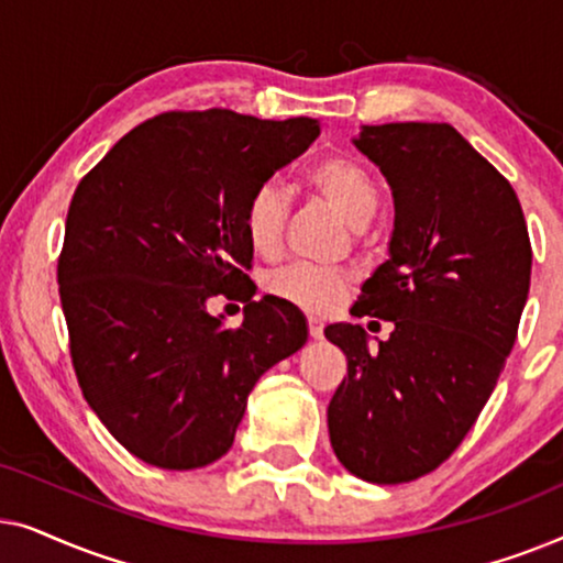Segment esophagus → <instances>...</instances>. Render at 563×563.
I'll use <instances>...</instances> for the list:
<instances>
[{
	"mask_svg": "<svg viewBox=\"0 0 563 563\" xmlns=\"http://www.w3.org/2000/svg\"><path fill=\"white\" fill-rule=\"evenodd\" d=\"M307 328H310V338L320 341V338H322V320L310 318V320H307Z\"/></svg>",
	"mask_w": 563,
	"mask_h": 563,
	"instance_id": "34e87169",
	"label": "esophagus"
}]
</instances>
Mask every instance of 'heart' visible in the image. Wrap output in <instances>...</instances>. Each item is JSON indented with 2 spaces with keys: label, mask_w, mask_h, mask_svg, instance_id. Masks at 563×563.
<instances>
[{
  "label": "heart",
  "mask_w": 563,
  "mask_h": 563,
  "mask_svg": "<svg viewBox=\"0 0 563 563\" xmlns=\"http://www.w3.org/2000/svg\"><path fill=\"white\" fill-rule=\"evenodd\" d=\"M307 184L343 214L353 228H366L379 210V187L358 161L330 156L307 172ZM287 197L276 184L266 181L253 191L243 212V230L251 249L261 256H274L284 238ZM268 295L307 312H328L349 289V276L318 266H287L266 276Z\"/></svg>",
  "instance_id": "obj_1"
}]
</instances>
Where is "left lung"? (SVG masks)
<instances>
[{
	"instance_id": "1",
	"label": "left lung",
	"mask_w": 563,
	"mask_h": 563,
	"mask_svg": "<svg viewBox=\"0 0 563 563\" xmlns=\"http://www.w3.org/2000/svg\"><path fill=\"white\" fill-rule=\"evenodd\" d=\"M353 145L395 199L389 258L353 314L395 330L368 349L361 325L325 328L349 358L328 430L353 476L402 484L441 466L487 405L518 338L533 251L510 181L456 128L361 125Z\"/></svg>"
}]
</instances>
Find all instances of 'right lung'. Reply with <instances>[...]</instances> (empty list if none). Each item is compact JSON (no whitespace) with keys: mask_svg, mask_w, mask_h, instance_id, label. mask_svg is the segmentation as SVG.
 I'll use <instances>...</instances> for the list:
<instances>
[{"mask_svg":"<svg viewBox=\"0 0 563 563\" xmlns=\"http://www.w3.org/2000/svg\"><path fill=\"white\" fill-rule=\"evenodd\" d=\"M318 135L312 118L166 112L76 187L58 258L76 379L145 464L187 472L225 456L261 374L307 343L295 305L253 302L243 212ZM214 294L246 302L241 329L209 314Z\"/></svg>","mask_w":563,"mask_h":563,"instance_id":"1","label":"right lung"}]
</instances>
